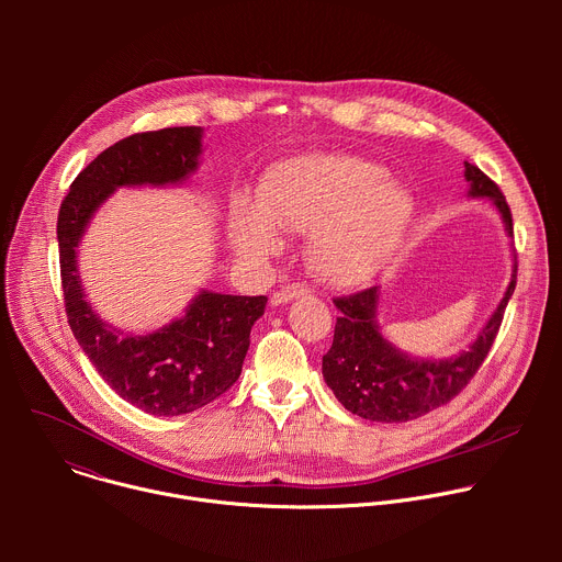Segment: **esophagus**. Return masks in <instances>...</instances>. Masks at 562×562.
I'll return each instance as SVG.
<instances>
[{
	"label": "esophagus",
	"instance_id": "obj_1",
	"mask_svg": "<svg viewBox=\"0 0 562 562\" xmlns=\"http://www.w3.org/2000/svg\"><path fill=\"white\" fill-rule=\"evenodd\" d=\"M308 289L304 286V284H286V286H282L280 291H276L273 295H271V306H280V304H289L291 300H295V297H302L304 293H306Z\"/></svg>",
	"mask_w": 562,
	"mask_h": 562
}]
</instances>
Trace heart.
<instances>
[{
  "instance_id": "b5f03b06",
  "label": "heart",
  "mask_w": 562,
  "mask_h": 562,
  "mask_svg": "<svg viewBox=\"0 0 562 562\" xmlns=\"http://www.w3.org/2000/svg\"><path fill=\"white\" fill-rule=\"evenodd\" d=\"M412 195L389 171L349 155H306L273 169L256 209L231 217V245L245 258L280 249L276 228L308 235V262L325 280L349 284L375 271L403 239Z\"/></svg>"
}]
</instances>
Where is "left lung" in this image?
Wrapping results in <instances>:
<instances>
[{
    "label": "left lung",
    "mask_w": 562,
    "mask_h": 562,
    "mask_svg": "<svg viewBox=\"0 0 562 562\" xmlns=\"http://www.w3.org/2000/svg\"><path fill=\"white\" fill-rule=\"evenodd\" d=\"M469 198H487L498 209L505 231L514 237L512 211L501 189L477 167L464 162ZM516 258L512 280L492 317L469 349L451 358H416L397 349L378 325L380 286H371L334 304L340 317L334 345L323 356V375L334 395L351 414L375 423L416 420L456 397L487 358L503 323L505 306L516 289Z\"/></svg>",
    "instance_id": "8db88e82"
}]
</instances>
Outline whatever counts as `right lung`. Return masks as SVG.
<instances>
[{
	"label": "right lung",
	"mask_w": 562,
	"mask_h": 562,
	"mask_svg": "<svg viewBox=\"0 0 562 562\" xmlns=\"http://www.w3.org/2000/svg\"><path fill=\"white\" fill-rule=\"evenodd\" d=\"M200 126L137 133L100 153L59 206L57 243L64 304L75 340L104 382L150 416H184L222 395L243 373L265 295L200 289L180 317L155 331H124L98 315L79 278V245L98 209L117 191L180 187L200 165Z\"/></svg>",
	"instance_id": "1"
}]
</instances>
